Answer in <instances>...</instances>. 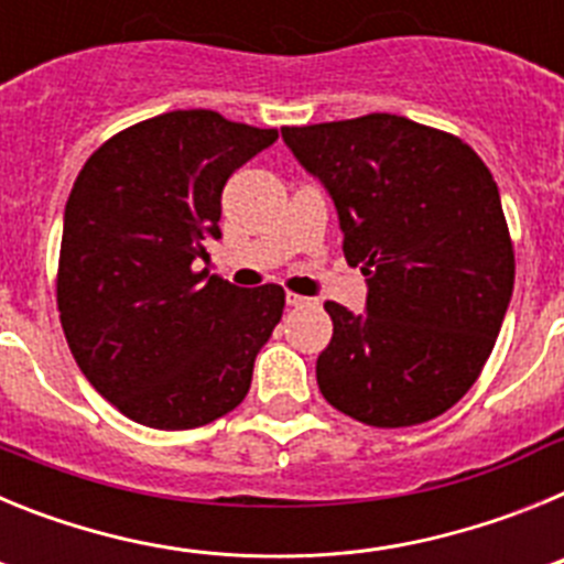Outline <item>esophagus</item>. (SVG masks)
Wrapping results in <instances>:
<instances>
[{
  "label": "esophagus",
  "mask_w": 564,
  "mask_h": 564,
  "mask_svg": "<svg viewBox=\"0 0 564 564\" xmlns=\"http://www.w3.org/2000/svg\"><path fill=\"white\" fill-rule=\"evenodd\" d=\"M285 302L291 307H305V305H313V299L307 296H299V293H285Z\"/></svg>",
  "instance_id": "esophagus-1"
}]
</instances>
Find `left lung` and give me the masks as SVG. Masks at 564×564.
<instances>
[{"mask_svg":"<svg viewBox=\"0 0 564 564\" xmlns=\"http://www.w3.org/2000/svg\"><path fill=\"white\" fill-rule=\"evenodd\" d=\"M338 212L367 307L327 302L316 381L338 412L381 430L452 410L480 376L514 291L500 192L477 152L441 129L372 112L282 127Z\"/></svg>","mask_w":564,"mask_h":564,"instance_id":"left-lung-1","label":"left lung"}]
</instances>
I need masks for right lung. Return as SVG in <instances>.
I'll return each instance as SVG.
<instances>
[{
    "label": "right lung",
    "mask_w": 564,
    "mask_h": 564,
    "mask_svg": "<svg viewBox=\"0 0 564 564\" xmlns=\"http://www.w3.org/2000/svg\"><path fill=\"white\" fill-rule=\"evenodd\" d=\"M276 138L177 109L109 138L73 183L56 282L64 336L87 381L134 423L194 430L248 395L285 291L194 268L223 237L228 177Z\"/></svg>",
    "instance_id": "obj_1"
}]
</instances>
